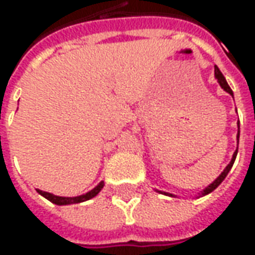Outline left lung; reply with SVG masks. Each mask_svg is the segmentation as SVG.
<instances>
[{
    "instance_id": "8db88e82",
    "label": "left lung",
    "mask_w": 255,
    "mask_h": 255,
    "mask_svg": "<svg viewBox=\"0 0 255 255\" xmlns=\"http://www.w3.org/2000/svg\"><path fill=\"white\" fill-rule=\"evenodd\" d=\"M214 75H216V79L219 81V84H220L221 88H223V89H224L226 92H229L231 96H233V91H231V88L229 86L227 81H226V78L223 76V74H221L220 69H219L217 66H214ZM237 137H240V126H239V136H237ZM236 156H237V150L234 152V154H233V159H231V162L229 163V166H227V167L224 169V171L221 173L220 176H219V177H217L216 180L211 183L210 186H207V187H206L204 190L201 191V194H203V196H204V194H209V193H211V191L214 190V189H216V187H217V186L220 184L221 181L226 179V176L229 174V171H230V169L233 167V163H234V160H236ZM166 194H167V193H166ZM170 196H171V194H170Z\"/></svg>"
}]
</instances>
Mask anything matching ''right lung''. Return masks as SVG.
I'll return each mask as SVG.
<instances>
[{
	"label": "right lung",
	"mask_w": 255,
	"mask_h": 255,
	"mask_svg": "<svg viewBox=\"0 0 255 255\" xmlns=\"http://www.w3.org/2000/svg\"><path fill=\"white\" fill-rule=\"evenodd\" d=\"M103 187V181H101L93 190L88 191L86 194H82V196H78V197H61V196H55L52 193H46V191L42 190H36L41 196H44L45 199H48L49 201H52L54 204H58V206H65V204H75V203H82V201L89 200L95 197L99 191L102 190Z\"/></svg>",
	"instance_id": "1"
}]
</instances>
